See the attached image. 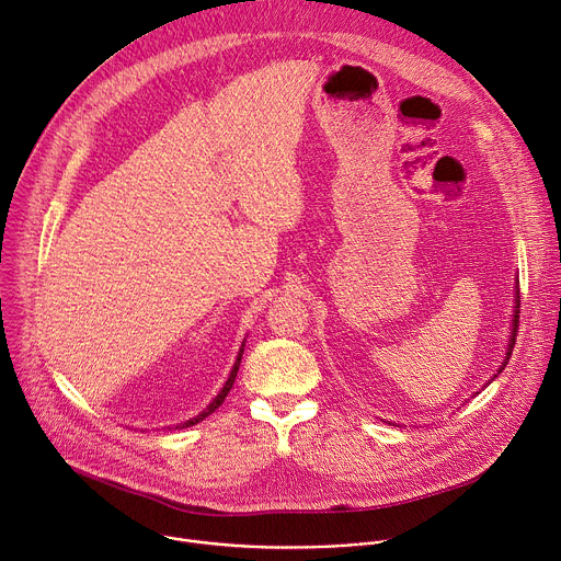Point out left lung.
<instances>
[{
	"mask_svg": "<svg viewBox=\"0 0 561 561\" xmlns=\"http://www.w3.org/2000/svg\"><path fill=\"white\" fill-rule=\"evenodd\" d=\"M517 297H519V293H517ZM513 335H511V344H507V353H505V363H503V367L507 365V360H511V355H513V348H515V342H517V329H519V299H517V307H515V320H513ZM501 367V369H503ZM499 369V371H501Z\"/></svg>",
	"mask_w": 561,
	"mask_h": 561,
	"instance_id": "8db88e82",
	"label": "left lung"
}]
</instances>
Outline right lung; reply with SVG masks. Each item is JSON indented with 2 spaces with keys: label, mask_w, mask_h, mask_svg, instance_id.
Here are the masks:
<instances>
[{
  "label": "right lung",
  "mask_w": 561,
  "mask_h": 561,
  "mask_svg": "<svg viewBox=\"0 0 561 561\" xmlns=\"http://www.w3.org/2000/svg\"><path fill=\"white\" fill-rule=\"evenodd\" d=\"M241 353H243V348H241ZM241 353H239V358H237V363H234V367H232V371H230V378H228V382L224 385V389H221V393L208 404V410H203L196 419H192V421H187L183 427H190V425H196L198 421H203V419H206V416H210L215 410H217V407L226 400V396H228V391L232 389V382H234V378H237V371H239V363H241Z\"/></svg>",
  "instance_id": "right-lung-1"
}]
</instances>
